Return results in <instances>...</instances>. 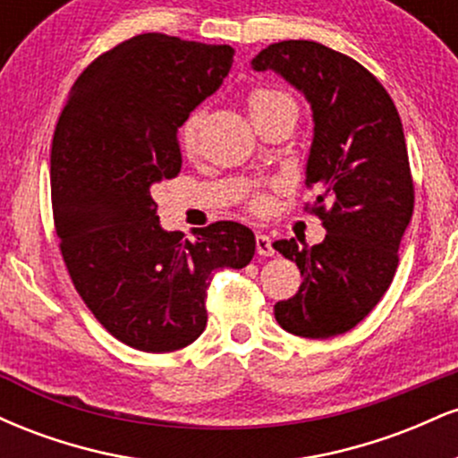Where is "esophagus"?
<instances>
[{"label":"esophagus","instance_id":"esophagus-1","mask_svg":"<svg viewBox=\"0 0 458 458\" xmlns=\"http://www.w3.org/2000/svg\"><path fill=\"white\" fill-rule=\"evenodd\" d=\"M256 251L260 256H273L276 254V247H273V241L267 234H256Z\"/></svg>","mask_w":458,"mask_h":458}]
</instances>
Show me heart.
Here are the masks:
<instances>
[{
	"label": "heart",
	"instance_id": "heart-1",
	"mask_svg": "<svg viewBox=\"0 0 458 458\" xmlns=\"http://www.w3.org/2000/svg\"><path fill=\"white\" fill-rule=\"evenodd\" d=\"M282 101H291L286 94L277 92V90H256L250 94V101H247V107H250V114H256L259 109L271 107V105H277ZM198 124H199V115L191 114L185 120L181 129V146L182 150L191 152L193 146H196V135H198ZM256 207H265V198H256Z\"/></svg>",
	"mask_w": 458,
	"mask_h": 458
}]
</instances>
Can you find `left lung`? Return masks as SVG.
Here are the masks:
<instances>
[{
  "mask_svg": "<svg viewBox=\"0 0 458 458\" xmlns=\"http://www.w3.org/2000/svg\"><path fill=\"white\" fill-rule=\"evenodd\" d=\"M251 68L273 71L310 103L306 185L320 189L312 211L327 230L312 247L273 243L303 277L295 297L276 303V320L301 338H331L364 320L396 273L413 213L401 115L372 72L314 40L269 45Z\"/></svg>",
  "mask_w": 458,
  "mask_h": 458,
  "instance_id": "left-lung-1",
  "label": "left lung"
}]
</instances>
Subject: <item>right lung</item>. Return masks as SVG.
I'll use <instances>...</instances> for the list:
<instances>
[{
    "mask_svg": "<svg viewBox=\"0 0 458 458\" xmlns=\"http://www.w3.org/2000/svg\"><path fill=\"white\" fill-rule=\"evenodd\" d=\"M234 49L140 34L79 75L51 146V202L66 269L114 338L170 353L207 327L213 273L243 269L256 239L215 222L163 230L150 189L181 172L178 129L219 90Z\"/></svg>",
    "mask_w": 458,
    "mask_h": 458,
    "instance_id": "right-lung-1",
    "label": "right lung"
}]
</instances>
